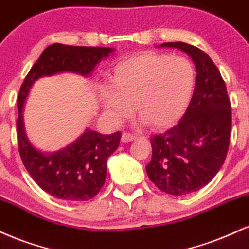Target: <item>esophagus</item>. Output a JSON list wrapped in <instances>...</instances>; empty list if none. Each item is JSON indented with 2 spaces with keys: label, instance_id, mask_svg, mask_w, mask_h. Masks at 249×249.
Instances as JSON below:
<instances>
[{
  "label": "esophagus",
  "instance_id": "esophagus-1",
  "mask_svg": "<svg viewBox=\"0 0 249 249\" xmlns=\"http://www.w3.org/2000/svg\"><path fill=\"white\" fill-rule=\"evenodd\" d=\"M122 142H133V141H136L137 139H139V136L137 135H134V134H130V133H124L122 134Z\"/></svg>",
  "mask_w": 249,
  "mask_h": 249
}]
</instances>
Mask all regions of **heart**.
<instances>
[{
    "label": "heart",
    "instance_id": "obj_1",
    "mask_svg": "<svg viewBox=\"0 0 249 249\" xmlns=\"http://www.w3.org/2000/svg\"><path fill=\"white\" fill-rule=\"evenodd\" d=\"M110 89L101 93L105 113L119 124L134 107L154 129L178 124L188 109L196 86V71L184 57L145 51L119 61L108 79Z\"/></svg>",
    "mask_w": 249,
    "mask_h": 249
}]
</instances>
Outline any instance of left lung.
Listing matches in <instances>:
<instances>
[{
    "label": "left lung",
    "mask_w": 249,
    "mask_h": 249,
    "mask_svg": "<svg viewBox=\"0 0 249 249\" xmlns=\"http://www.w3.org/2000/svg\"><path fill=\"white\" fill-rule=\"evenodd\" d=\"M160 48L182 50L196 65V86L177 125L150 139L153 156L145 166L149 179L160 191L183 196L207 185L223 166L230 145L232 110L218 67L200 49L183 43Z\"/></svg>",
    "instance_id": "1"
}]
</instances>
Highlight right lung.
Segmentation results:
<instances>
[{"label":"right lung","instance_id":"add662e5","mask_svg":"<svg viewBox=\"0 0 249 249\" xmlns=\"http://www.w3.org/2000/svg\"><path fill=\"white\" fill-rule=\"evenodd\" d=\"M113 48L71 46L55 43L46 48L20 86L17 108V142L23 164L40 189L58 199L85 201L99 194L107 174V160L116 150L121 133L102 135L87 128L75 141L54 153H43L31 144L23 122V106L35 81L63 72L89 77Z\"/></svg>","mask_w":249,"mask_h":249}]
</instances>
